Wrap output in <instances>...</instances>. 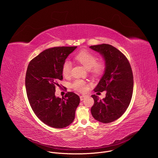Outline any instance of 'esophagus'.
<instances>
[{"label":"esophagus","instance_id":"esophagus-1","mask_svg":"<svg viewBox=\"0 0 158 158\" xmlns=\"http://www.w3.org/2000/svg\"><path fill=\"white\" fill-rule=\"evenodd\" d=\"M85 98V95H82V96H80V99H81V101H83Z\"/></svg>","mask_w":158,"mask_h":158}]
</instances>
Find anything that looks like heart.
I'll use <instances>...</instances> for the list:
<instances>
[{
	"mask_svg": "<svg viewBox=\"0 0 158 158\" xmlns=\"http://www.w3.org/2000/svg\"><path fill=\"white\" fill-rule=\"evenodd\" d=\"M75 59L83 65L93 74H101L105 69V63L102 60H97V57L93 53L86 50H82L75 56ZM72 64L69 60H65L62 66V73L64 76L68 77L71 74ZM76 91L85 92L87 89L86 83L83 80L77 79L72 84Z\"/></svg>",
	"mask_w": 158,
	"mask_h": 158,
	"instance_id": "b5f03b06",
	"label": "heart"
}]
</instances>
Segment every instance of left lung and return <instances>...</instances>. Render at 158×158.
<instances>
[{"label":"left lung","mask_w":158,"mask_h":158,"mask_svg":"<svg viewBox=\"0 0 158 158\" xmlns=\"http://www.w3.org/2000/svg\"><path fill=\"white\" fill-rule=\"evenodd\" d=\"M89 48L99 52L105 61L104 73L94 90L106 91L102 99L91 96L94 100L91 114L96 120L109 123L119 118L130 104L134 84L131 67L126 57L111 45L102 44Z\"/></svg>","instance_id":"obj_1"}]
</instances>
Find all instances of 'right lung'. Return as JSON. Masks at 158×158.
<instances>
[{"label": "right lung", "instance_id": "right-lung-1", "mask_svg": "<svg viewBox=\"0 0 158 158\" xmlns=\"http://www.w3.org/2000/svg\"><path fill=\"white\" fill-rule=\"evenodd\" d=\"M77 46L56 47L42 51L29 62L26 75V88L30 105L44 124L63 128L70 125L79 104V96L67 92L64 98L55 96L56 86L63 79L62 66Z\"/></svg>", "mask_w": 158, "mask_h": 158}]
</instances>
